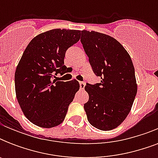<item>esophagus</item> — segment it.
I'll return each mask as SVG.
<instances>
[{
	"instance_id": "34e87169",
	"label": "esophagus",
	"mask_w": 158,
	"mask_h": 158,
	"mask_svg": "<svg viewBox=\"0 0 158 158\" xmlns=\"http://www.w3.org/2000/svg\"><path fill=\"white\" fill-rule=\"evenodd\" d=\"M79 86H80V89H84V87H85V83L84 82H79Z\"/></svg>"
}]
</instances>
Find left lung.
Returning a JSON list of instances; mask_svg holds the SVG:
<instances>
[{
	"label": "left lung",
	"instance_id": "1",
	"mask_svg": "<svg viewBox=\"0 0 158 158\" xmlns=\"http://www.w3.org/2000/svg\"><path fill=\"white\" fill-rule=\"evenodd\" d=\"M80 41L94 74L101 77V83L84 88L89 96L84 106L88 120L98 130H111L127 117L135 101V67L127 51L110 36L83 30Z\"/></svg>",
	"mask_w": 158,
	"mask_h": 158
}]
</instances>
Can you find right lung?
Segmentation results:
<instances>
[{
  "instance_id": "obj_1",
  "label": "right lung",
  "mask_w": 158,
  "mask_h": 158,
  "mask_svg": "<svg viewBox=\"0 0 158 158\" xmlns=\"http://www.w3.org/2000/svg\"><path fill=\"white\" fill-rule=\"evenodd\" d=\"M80 31L56 28L40 33L28 43L16 67L15 94L29 121L42 128L63 122L69 105L79 89L76 79L57 81L66 73L65 52L79 40Z\"/></svg>"
}]
</instances>
